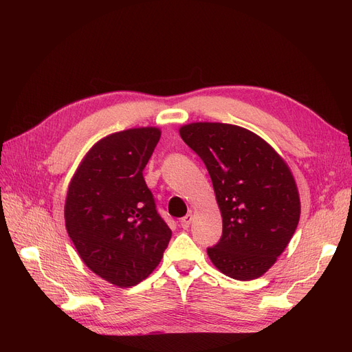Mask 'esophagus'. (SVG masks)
<instances>
[{
  "label": "esophagus",
  "mask_w": 352,
  "mask_h": 352,
  "mask_svg": "<svg viewBox=\"0 0 352 352\" xmlns=\"http://www.w3.org/2000/svg\"><path fill=\"white\" fill-rule=\"evenodd\" d=\"M190 221H192V214H186L185 217L180 219V226H182L184 229H188L189 225H190Z\"/></svg>",
  "instance_id": "obj_1"
}]
</instances>
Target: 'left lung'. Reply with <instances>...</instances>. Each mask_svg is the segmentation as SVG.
<instances>
[{"mask_svg":"<svg viewBox=\"0 0 352 352\" xmlns=\"http://www.w3.org/2000/svg\"><path fill=\"white\" fill-rule=\"evenodd\" d=\"M179 133L204 162L221 212V239L207 250L211 263L232 279L260 278L300 221L289 166L261 136L236 124L195 122L180 126Z\"/></svg>","mask_w":352,"mask_h":352,"instance_id":"8db88e82","label":"left lung"}]
</instances>
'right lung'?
<instances>
[{
    "mask_svg": "<svg viewBox=\"0 0 352 352\" xmlns=\"http://www.w3.org/2000/svg\"><path fill=\"white\" fill-rule=\"evenodd\" d=\"M160 136L145 126L101 138L67 188L65 221L74 248L91 272L119 287L146 279L172 238L142 176Z\"/></svg>",
    "mask_w": 352,
    "mask_h": 352,
    "instance_id": "obj_1",
    "label": "right lung"
}]
</instances>
